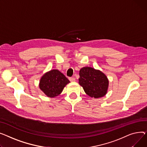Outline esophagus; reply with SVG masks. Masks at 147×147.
Masks as SVG:
<instances>
[{"mask_svg":"<svg viewBox=\"0 0 147 147\" xmlns=\"http://www.w3.org/2000/svg\"><path fill=\"white\" fill-rule=\"evenodd\" d=\"M69 81L71 82H75V78H74V77L69 78Z\"/></svg>","mask_w":147,"mask_h":147,"instance_id":"esophagus-1","label":"esophagus"}]
</instances>
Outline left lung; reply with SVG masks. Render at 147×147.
<instances>
[{
  "label": "left lung",
  "mask_w": 147,
  "mask_h": 147,
  "mask_svg": "<svg viewBox=\"0 0 147 147\" xmlns=\"http://www.w3.org/2000/svg\"><path fill=\"white\" fill-rule=\"evenodd\" d=\"M79 84L88 96L95 98L105 96L109 87V80L106 75L91 67L81 69Z\"/></svg>",
  "instance_id": "left-lung-1"
}]
</instances>
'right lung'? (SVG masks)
Masks as SVG:
<instances>
[{
    "mask_svg": "<svg viewBox=\"0 0 147 147\" xmlns=\"http://www.w3.org/2000/svg\"><path fill=\"white\" fill-rule=\"evenodd\" d=\"M69 82L70 81L62 72L57 69H53L41 76L39 87L47 97L53 98L59 96Z\"/></svg>",
    "mask_w": 147,
    "mask_h": 147,
    "instance_id": "obj_1",
    "label": "right lung"
}]
</instances>
